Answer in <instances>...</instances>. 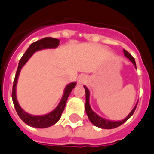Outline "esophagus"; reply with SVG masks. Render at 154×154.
Instances as JSON below:
<instances>
[{"instance_id": "obj_1", "label": "esophagus", "mask_w": 154, "mask_h": 154, "mask_svg": "<svg viewBox=\"0 0 154 154\" xmlns=\"http://www.w3.org/2000/svg\"><path fill=\"white\" fill-rule=\"evenodd\" d=\"M85 82V78H84L83 76H81V77H79V78H78V83L79 84H82Z\"/></svg>"}]
</instances>
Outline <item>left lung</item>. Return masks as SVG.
Segmentation results:
<instances>
[{
    "label": "left lung",
    "mask_w": 154,
    "mask_h": 154,
    "mask_svg": "<svg viewBox=\"0 0 154 154\" xmlns=\"http://www.w3.org/2000/svg\"><path fill=\"white\" fill-rule=\"evenodd\" d=\"M124 54L125 55V57H127L129 58V60L132 62L134 65L136 67L135 60L134 58L132 57V55L129 54L128 51H126L125 49H124ZM84 88H85V91H86V105H85V109H86V112H87V115L88 116V118L90 119V121L94 125L97 126L99 128H101V129H115L116 127H119V125H121L122 124L125 122L127 119H129L132 115L134 112L136 107H137V105L133 109V110L130 112L129 116L126 117L125 119H123V120H120V121H110V120H107V119H105L103 118H101L100 116L97 115V114L94 112L93 110H91V108L90 106V104H89V96H90V91L87 89V87L86 86H84Z\"/></svg>",
    "instance_id": "left-lung-1"
}]
</instances>
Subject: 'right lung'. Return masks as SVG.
I'll use <instances>...</instances> for the list:
<instances>
[{
  "instance_id": "right-lung-1",
  "label": "right lung",
  "mask_w": 154,
  "mask_h": 154,
  "mask_svg": "<svg viewBox=\"0 0 154 154\" xmlns=\"http://www.w3.org/2000/svg\"><path fill=\"white\" fill-rule=\"evenodd\" d=\"M59 45V39L54 38H44L40 39V40L34 42L33 44H30V46L26 50L24 55L22 56L19 62L18 68L15 73V80L13 82V87H12V100L14 103V106L16 110V112L20 116V118L24 121V122L32 127H35V128H47L49 126L53 125L55 123H57L59 119H60L62 113L63 112L64 108L67 103V98L70 95L71 91H72L75 86H76V82H72L67 85L66 88H65V91H64V95L62 100H61L60 103L57 106V107L54 110L49 114H47L45 116H31L29 114L26 113L25 111L22 110L21 107L20 106L17 99H16V94H15V87H16V83H17V79H18V76L20 72L21 67L25 64V63L29 60V58L31 57L32 54L35 52L43 48H56Z\"/></svg>"
}]
</instances>
